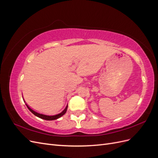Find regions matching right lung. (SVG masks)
<instances>
[{
  "label": "right lung",
  "instance_id": "right-lung-1",
  "mask_svg": "<svg viewBox=\"0 0 158 158\" xmlns=\"http://www.w3.org/2000/svg\"><path fill=\"white\" fill-rule=\"evenodd\" d=\"M26 106L28 108V109L30 110V111L33 114H35V115L37 117H39L40 118H42V119H44V120H47V121H52V120H56V119L60 118V117H62L63 115H64V114L66 113V111H67V108H68V105L66 106V107H65V109L63 110V111H62L61 113H59V114H54V115H47V114H41V113H37L35 111H33V110L32 109H31L29 106H27V104Z\"/></svg>",
  "mask_w": 158,
  "mask_h": 158
}]
</instances>
